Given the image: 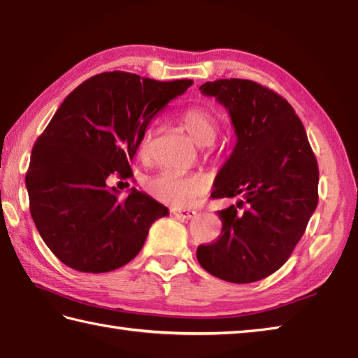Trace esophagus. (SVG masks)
<instances>
[{
  "label": "esophagus",
  "mask_w": 358,
  "mask_h": 358,
  "mask_svg": "<svg viewBox=\"0 0 358 358\" xmlns=\"http://www.w3.org/2000/svg\"><path fill=\"white\" fill-rule=\"evenodd\" d=\"M171 215H174L176 218L190 220L196 217V210H192V208H171Z\"/></svg>",
  "instance_id": "obj_1"
}]
</instances>
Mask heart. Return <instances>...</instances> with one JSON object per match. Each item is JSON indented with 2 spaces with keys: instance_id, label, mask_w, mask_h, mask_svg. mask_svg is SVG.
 Here are the masks:
<instances>
[{
  "instance_id": "heart-1",
  "label": "heart",
  "mask_w": 358,
  "mask_h": 358,
  "mask_svg": "<svg viewBox=\"0 0 358 358\" xmlns=\"http://www.w3.org/2000/svg\"><path fill=\"white\" fill-rule=\"evenodd\" d=\"M180 123L190 132L198 145H212L218 132L217 115L204 106H192L182 112ZM154 131L148 129L141 138L138 154L141 159L151 156ZM143 187L146 193L165 204L174 207H185L201 198L207 192V180L199 174H182L178 171L164 170L154 176H150Z\"/></svg>"
}]
</instances>
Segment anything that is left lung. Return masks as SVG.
<instances>
[{"instance_id": "left-lung-1", "label": "left lung", "mask_w": 358, "mask_h": 358, "mask_svg": "<svg viewBox=\"0 0 358 358\" xmlns=\"http://www.w3.org/2000/svg\"><path fill=\"white\" fill-rule=\"evenodd\" d=\"M199 90L226 107L237 136L212 198L241 199L218 212L220 237L196 257L215 278L251 284L278 271L304 235L318 206V164L299 117L278 93L248 79Z\"/></svg>"}]
</instances>
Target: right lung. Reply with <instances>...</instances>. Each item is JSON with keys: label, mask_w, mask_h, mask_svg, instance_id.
<instances>
[{"label": "right lung", "mask_w": 358, "mask_h": 358, "mask_svg": "<svg viewBox=\"0 0 358 358\" xmlns=\"http://www.w3.org/2000/svg\"><path fill=\"white\" fill-rule=\"evenodd\" d=\"M193 84L124 71L87 79L64 99L36 141L26 173L31 217L52 254L80 273H109L141 251L168 208L131 188L124 201L107 178L132 176L151 120Z\"/></svg>", "instance_id": "add662e5"}]
</instances>
